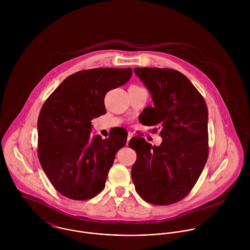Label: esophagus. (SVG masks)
<instances>
[{
  "label": "esophagus",
  "mask_w": 250,
  "mask_h": 250,
  "mask_svg": "<svg viewBox=\"0 0 250 250\" xmlns=\"http://www.w3.org/2000/svg\"><path fill=\"white\" fill-rule=\"evenodd\" d=\"M132 137H133V133L129 132V133H128V139H127V144L129 143V142H130V140L132 139Z\"/></svg>",
  "instance_id": "1"
}]
</instances>
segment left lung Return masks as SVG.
I'll return each instance as SVG.
<instances>
[{
    "label": "left lung",
    "mask_w": 250,
    "mask_h": 250,
    "mask_svg": "<svg viewBox=\"0 0 250 250\" xmlns=\"http://www.w3.org/2000/svg\"><path fill=\"white\" fill-rule=\"evenodd\" d=\"M134 72L154 104L144 108L140 121L161 129L163 142L152 146L141 137L131 140L129 146L137 152L132 179L145 201L170 205L190 191L206 165L208 108L191 82L179 71L137 67Z\"/></svg>",
    "instance_id": "obj_1"
}]
</instances>
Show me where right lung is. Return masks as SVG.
<instances>
[{
    "label": "right lung",
    "mask_w": 250,
    "mask_h": 250,
    "mask_svg": "<svg viewBox=\"0 0 250 250\" xmlns=\"http://www.w3.org/2000/svg\"><path fill=\"white\" fill-rule=\"evenodd\" d=\"M132 68H94L72 74L55 89L37 121L38 159L62 195L85 200L104 188L116 152L127 142L124 131L102 140L91 136V120L106 113L108 90L126 83Z\"/></svg>",
    "instance_id": "add662e5"
}]
</instances>
